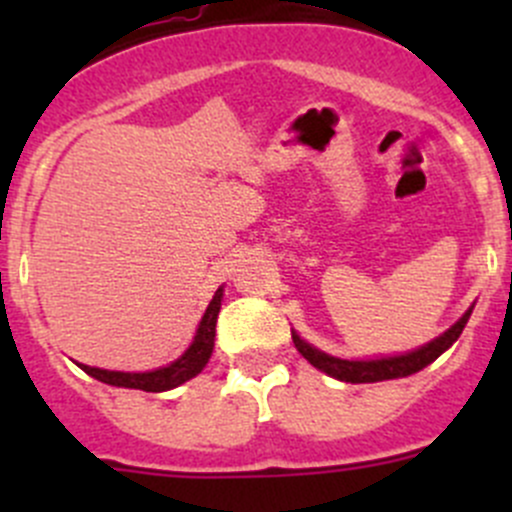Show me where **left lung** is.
<instances>
[{
	"mask_svg": "<svg viewBox=\"0 0 512 512\" xmlns=\"http://www.w3.org/2000/svg\"><path fill=\"white\" fill-rule=\"evenodd\" d=\"M473 309H468L451 329L436 337L433 342L423 344V347L414 349L409 354H396V356H381V359H339V356H329L319 349H314L312 344L304 342L297 332H292V342L297 347V352L304 356L312 366H317L324 374L334 376L339 381H349V384H374V381H386V379H401V376H411L416 371H421L423 366H428L431 361H436L438 356L446 352L448 347H453L458 337H461L463 327L468 324Z\"/></svg>",
	"mask_w": 512,
	"mask_h": 512,
	"instance_id": "8db88e82",
	"label": "left lung"
}]
</instances>
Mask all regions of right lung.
Segmentation results:
<instances>
[{
  "label": "right lung",
  "instance_id": "right-lung-1",
  "mask_svg": "<svg viewBox=\"0 0 512 512\" xmlns=\"http://www.w3.org/2000/svg\"><path fill=\"white\" fill-rule=\"evenodd\" d=\"M220 302H223V287H220L218 292H215V297L210 299L208 309H205L203 319H200L198 324V332H195L193 337V344L185 349L183 356L170 361L168 366H160V369H153V371H108V369H98V366H86V364H79V366L89 376L103 381V384L121 386V389H141V391H153V394L175 389V386L185 384L188 379L198 376L200 371L205 369V364L210 361V354H213V347H215V324H218Z\"/></svg>",
  "mask_w": 512,
  "mask_h": 512
}]
</instances>
